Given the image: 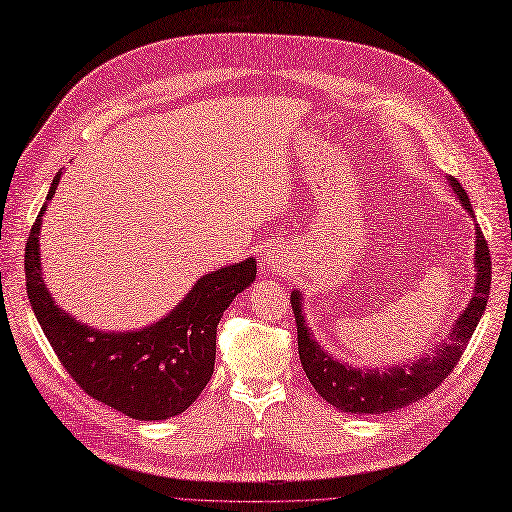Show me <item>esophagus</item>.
I'll return each mask as SVG.
<instances>
[{
  "mask_svg": "<svg viewBox=\"0 0 512 512\" xmlns=\"http://www.w3.org/2000/svg\"><path fill=\"white\" fill-rule=\"evenodd\" d=\"M263 267H265L267 273H271V276H280V273H284V269H289V258L280 254V252H271L265 258Z\"/></svg>",
  "mask_w": 512,
  "mask_h": 512,
  "instance_id": "obj_1",
  "label": "esophagus"
}]
</instances>
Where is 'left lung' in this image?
<instances>
[{
	"label": "left lung",
	"instance_id": "8db88e82",
	"mask_svg": "<svg viewBox=\"0 0 512 512\" xmlns=\"http://www.w3.org/2000/svg\"><path fill=\"white\" fill-rule=\"evenodd\" d=\"M445 178L460 206L467 210L469 217H473V208L463 186L452 176ZM473 267H476V280H473L471 299L463 313L454 319L450 332L445 334L447 339L434 343L430 354H421L415 360L406 358V363L386 367H358L332 356L308 328L304 317V293L293 289L291 304L297 321L299 360H302V367L315 391L330 406L347 415L393 413V410H400L430 395L450 376V371H454L460 356H463L491 293V256L480 230H476Z\"/></svg>",
	"mask_w": 512,
	"mask_h": 512
}]
</instances>
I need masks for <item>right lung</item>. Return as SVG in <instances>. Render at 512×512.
Returning <instances> with one entry per match:
<instances>
[{"instance_id":"add662e5","label":"right lung","mask_w":512,"mask_h":512,"mask_svg":"<svg viewBox=\"0 0 512 512\" xmlns=\"http://www.w3.org/2000/svg\"><path fill=\"white\" fill-rule=\"evenodd\" d=\"M62 171L26 243V289L34 317L71 378L110 408L139 421H162L189 408L215 369L217 323L256 280L249 256L199 276L165 317L136 330H102L73 317L49 293L41 267V226Z\"/></svg>"}]
</instances>
